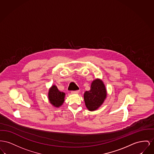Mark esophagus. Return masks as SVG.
<instances>
[{"label":"esophagus","instance_id":"obj_1","mask_svg":"<svg viewBox=\"0 0 154 154\" xmlns=\"http://www.w3.org/2000/svg\"><path fill=\"white\" fill-rule=\"evenodd\" d=\"M79 93V90H76V91H72L71 92L72 94H78Z\"/></svg>","mask_w":154,"mask_h":154}]
</instances>
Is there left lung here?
<instances>
[{
	"instance_id": "obj_1",
	"label": "left lung",
	"mask_w": 154,
	"mask_h": 154,
	"mask_svg": "<svg viewBox=\"0 0 154 154\" xmlns=\"http://www.w3.org/2000/svg\"><path fill=\"white\" fill-rule=\"evenodd\" d=\"M106 97V90L103 82L96 79L92 82L90 90L84 93L86 108L90 111L97 109L102 105Z\"/></svg>"
}]
</instances>
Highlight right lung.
Returning <instances> with one entry per match:
<instances>
[{"instance_id":"obj_1","label":"right lung","mask_w":154,"mask_h":154,"mask_svg":"<svg viewBox=\"0 0 154 154\" xmlns=\"http://www.w3.org/2000/svg\"><path fill=\"white\" fill-rule=\"evenodd\" d=\"M65 94L58 90L56 85H53L49 90L48 98L50 103L55 107H60L64 102Z\"/></svg>"}]
</instances>
